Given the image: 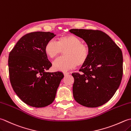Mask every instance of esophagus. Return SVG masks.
Masks as SVG:
<instances>
[{"instance_id": "34e87169", "label": "esophagus", "mask_w": 131, "mask_h": 131, "mask_svg": "<svg viewBox=\"0 0 131 131\" xmlns=\"http://www.w3.org/2000/svg\"><path fill=\"white\" fill-rule=\"evenodd\" d=\"M63 74H64V75H65V76H67V75H69V74H70V73H67V72H64Z\"/></svg>"}]
</instances>
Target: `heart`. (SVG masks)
<instances>
[{
	"mask_svg": "<svg viewBox=\"0 0 131 131\" xmlns=\"http://www.w3.org/2000/svg\"><path fill=\"white\" fill-rule=\"evenodd\" d=\"M44 50L50 58L57 57L65 50L64 57L57 59L53 63V68L58 71H68L77 65H83L89 56L88 45L82 42L80 38L71 35L58 37L57 41L53 39L49 40L46 43Z\"/></svg>",
	"mask_w": 131,
	"mask_h": 131,
	"instance_id": "1",
	"label": "heart"
}]
</instances>
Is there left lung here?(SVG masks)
<instances>
[{
    "label": "left lung",
    "instance_id": "8db88e82",
    "mask_svg": "<svg viewBox=\"0 0 131 131\" xmlns=\"http://www.w3.org/2000/svg\"><path fill=\"white\" fill-rule=\"evenodd\" d=\"M84 41L89 56L79 70L73 73V94L79 104L97 107L109 101L121 83L123 76L122 52L108 35L101 30L71 29Z\"/></svg>",
    "mask_w": 131,
    "mask_h": 131
}]
</instances>
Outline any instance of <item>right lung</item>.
Wrapping results in <instances>:
<instances>
[{"label": "right lung", "instance_id": "right-lung-1", "mask_svg": "<svg viewBox=\"0 0 131 131\" xmlns=\"http://www.w3.org/2000/svg\"><path fill=\"white\" fill-rule=\"evenodd\" d=\"M56 35L35 32L18 41L9 54V79L15 93L30 106L43 107L54 101L63 74L47 72L52 66L44 48Z\"/></svg>", "mask_w": 131, "mask_h": 131}]
</instances>
